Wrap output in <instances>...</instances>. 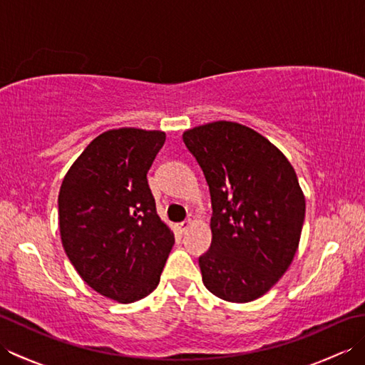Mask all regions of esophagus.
<instances>
[{
  "label": "esophagus",
  "mask_w": 365,
  "mask_h": 365,
  "mask_svg": "<svg viewBox=\"0 0 365 365\" xmlns=\"http://www.w3.org/2000/svg\"><path fill=\"white\" fill-rule=\"evenodd\" d=\"M191 226V221L188 220V221H183V222H180V224H178V230H180L182 232V234H183V232H187L188 230V227Z\"/></svg>",
  "instance_id": "esophagus-1"
}]
</instances>
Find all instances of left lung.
Returning a JSON list of instances; mask_svg holds the SVG:
<instances>
[{
    "label": "left lung",
    "instance_id": "1",
    "mask_svg": "<svg viewBox=\"0 0 365 365\" xmlns=\"http://www.w3.org/2000/svg\"><path fill=\"white\" fill-rule=\"evenodd\" d=\"M212 197V245L199 257L215 297L250 302L265 294L297 254L306 199L290 161L252 128L218 120L183 133Z\"/></svg>",
    "mask_w": 365,
    "mask_h": 365
}]
</instances>
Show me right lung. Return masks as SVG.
Returning <instances> with one entry per match:
<instances>
[{"label":"right lung","instance_id":"obj_1","mask_svg":"<svg viewBox=\"0 0 365 365\" xmlns=\"http://www.w3.org/2000/svg\"><path fill=\"white\" fill-rule=\"evenodd\" d=\"M165 141L158 130H108L75 160L59 190L68 260L91 289L122 304L157 289L174 246L147 183Z\"/></svg>","mask_w":365,"mask_h":365}]
</instances>
